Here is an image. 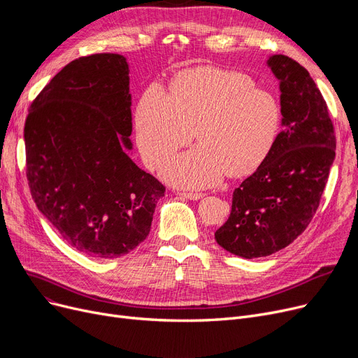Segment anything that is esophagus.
Listing matches in <instances>:
<instances>
[{
  "mask_svg": "<svg viewBox=\"0 0 358 358\" xmlns=\"http://www.w3.org/2000/svg\"><path fill=\"white\" fill-rule=\"evenodd\" d=\"M180 197H184V199H189V200H199L203 197L201 193H178Z\"/></svg>",
  "mask_w": 358,
  "mask_h": 358,
  "instance_id": "esophagus-1",
  "label": "esophagus"
}]
</instances>
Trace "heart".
Masks as SVG:
<instances>
[{"instance_id":"b5f03b06","label":"heart","mask_w":358,"mask_h":358,"mask_svg":"<svg viewBox=\"0 0 358 358\" xmlns=\"http://www.w3.org/2000/svg\"><path fill=\"white\" fill-rule=\"evenodd\" d=\"M280 127L273 94L255 87L245 73L219 68L185 71L169 92L146 88L135 113L136 139L143 162L157 168L189 143L199 145L164 164L161 177L184 189H204L224 174L245 176L264 161Z\"/></svg>"}]
</instances>
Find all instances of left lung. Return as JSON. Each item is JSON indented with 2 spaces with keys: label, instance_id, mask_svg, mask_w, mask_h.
Segmentation results:
<instances>
[{
  "label": "left lung",
  "instance_id": "obj_1",
  "mask_svg": "<svg viewBox=\"0 0 358 358\" xmlns=\"http://www.w3.org/2000/svg\"><path fill=\"white\" fill-rule=\"evenodd\" d=\"M267 65L278 80L283 130L235 189L231 216L215 232L223 250L248 259L286 248L308 228L336 146L327 103L309 72L285 55H271Z\"/></svg>",
  "mask_w": 358,
  "mask_h": 358
}]
</instances>
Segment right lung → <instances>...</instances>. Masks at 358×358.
Wrapping results in <instances>:
<instances>
[{
  "label": "right lung",
  "mask_w": 358,
  "mask_h": 358,
  "mask_svg": "<svg viewBox=\"0 0 358 358\" xmlns=\"http://www.w3.org/2000/svg\"><path fill=\"white\" fill-rule=\"evenodd\" d=\"M129 65L117 53L75 59L31 103L26 165L37 209L77 251L110 259L148 236L165 187L131 149Z\"/></svg>",
  "instance_id": "add662e5"
}]
</instances>
